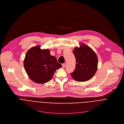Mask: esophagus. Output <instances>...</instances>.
<instances>
[{
    "mask_svg": "<svg viewBox=\"0 0 124 124\" xmlns=\"http://www.w3.org/2000/svg\"><path fill=\"white\" fill-rule=\"evenodd\" d=\"M66 63H63V64H62V67L63 68H64V67H65V66H66Z\"/></svg>",
    "mask_w": 124,
    "mask_h": 124,
    "instance_id": "esophagus-1",
    "label": "esophagus"
}]
</instances>
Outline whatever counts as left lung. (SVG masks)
I'll return each instance as SVG.
<instances>
[{
	"label": "left lung",
	"instance_id": "left-lung-1",
	"mask_svg": "<svg viewBox=\"0 0 124 124\" xmlns=\"http://www.w3.org/2000/svg\"><path fill=\"white\" fill-rule=\"evenodd\" d=\"M82 45L73 50L76 58V66L71 74L78 82L86 81L92 78L96 71L98 65V59L95 53L86 45Z\"/></svg>",
	"mask_w": 124,
	"mask_h": 124
}]
</instances>
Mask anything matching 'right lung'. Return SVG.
I'll list each match as a JSON object with an SVG mask.
<instances>
[{
	"instance_id": "right-lung-1",
	"label": "right lung",
	"mask_w": 124,
	"mask_h": 124,
	"mask_svg": "<svg viewBox=\"0 0 124 124\" xmlns=\"http://www.w3.org/2000/svg\"><path fill=\"white\" fill-rule=\"evenodd\" d=\"M24 66L30 79L38 84L50 81L56 70L62 66L54 56L51 55L49 50H42L39 46L27 52Z\"/></svg>"
}]
</instances>
